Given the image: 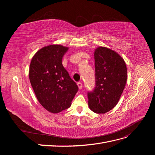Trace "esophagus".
I'll use <instances>...</instances> for the list:
<instances>
[{
  "instance_id": "34e87169",
  "label": "esophagus",
  "mask_w": 155,
  "mask_h": 155,
  "mask_svg": "<svg viewBox=\"0 0 155 155\" xmlns=\"http://www.w3.org/2000/svg\"><path fill=\"white\" fill-rule=\"evenodd\" d=\"M77 85H78V87H79V89H81V88H82L83 85H82V83H81V82H78V83H77Z\"/></svg>"
}]
</instances>
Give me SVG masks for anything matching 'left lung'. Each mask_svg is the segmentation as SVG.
<instances>
[{
  "label": "left lung",
  "mask_w": 155,
  "mask_h": 155,
  "mask_svg": "<svg viewBox=\"0 0 155 155\" xmlns=\"http://www.w3.org/2000/svg\"><path fill=\"white\" fill-rule=\"evenodd\" d=\"M95 87L87 93L90 109L97 114L109 112L118 104L127 81L124 60L105 47L94 52Z\"/></svg>",
  "instance_id": "obj_1"
}]
</instances>
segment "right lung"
<instances>
[{
  "label": "right lung",
  "mask_w": 155,
  "mask_h": 155,
  "mask_svg": "<svg viewBox=\"0 0 155 155\" xmlns=\"http://www.w3.org/2000/svg\"><path fill=\"white\" fill-rule=\"evenodd\" d=\"M68 48L50 45L39 50L33 57L29 78L41 105L52 113L64 110L78 91V87L62 64Z\"/></svg>",
  "instance_id": "obj_1"
}]
</instances>
